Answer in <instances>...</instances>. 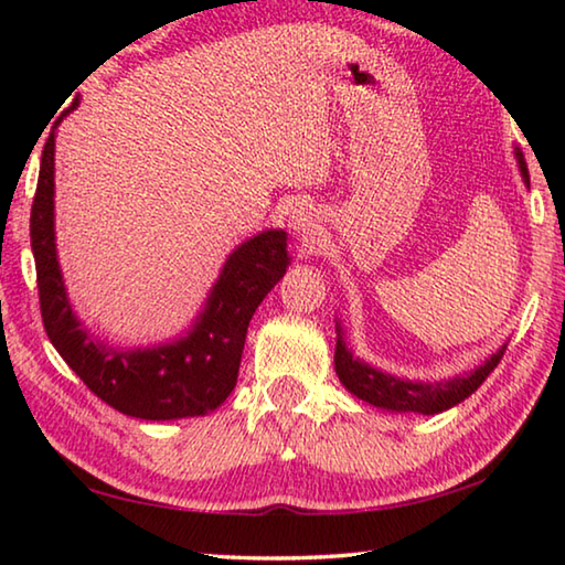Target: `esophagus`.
<instances>
[{"instance_id": "1", "label": "esophagus", "mask_w": 565, "mask_h": 565, "mask_svg": "<svg viewBox=\"0 0 565 565\" xmlns=\"http://www.w3.org/2000/svg\"><path fill=\"white\" fill-rule=\"evenodd\" d=\"M289 226L294 228V234H299L303 238H309L311 234H317L321 228V218L319 212H313L311 206H299L294 209L289 216Z\"/></svg>"}]
</instances>
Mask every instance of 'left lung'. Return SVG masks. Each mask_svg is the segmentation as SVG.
Instances as JSON below:
<instances>
[{
    "mask_svg": "<svg viewBox=\"0 0 565 565\" xmlns=\"http://www.w3.org/2000/svg\"><path fill=\"white\" fill-rule=\"evenodd\" d=\"M515 161H519L523 184L531 186L529 179V167H525V159L521 154V149H513ZM505 351L503 347L491 353L481 366H476L473 371H466L461 376L454 379H444V381H411V379H401L394 374H386L371 363L361 361L359 356H353V349L343 339V329L341 321H337V353H333V366H337L339 381L347 386L349 394H353L366 404L391 411V414H424V416H434L441 414V411L454 408L456 404H461L473 391L483 384L486 376L499 366V361Z\"/></svg>",
    "mask_w": 565,
    "mask_h": 565,
    "instance_id": "8db88e82",
    "label": "left lung"
}]
</instances>
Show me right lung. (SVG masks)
<instances>
[{
    "instance_id": "right-lung-1",
    "label": "right lung",
    "mask_w": 565,
    "mask_h": 565,
    "mask_svg": "<svg viewBox=\"0 0 565 565\" xmlns=\"http://www.w3.org/2000/svg\"><path fill=\"white\" fill-rule=\"evenodd\" d=\"M76 107L79 99L72 102L64 117ZM60 121L42 151L30 218L46 337L92 394L121 414L145 420L204 416L222 406L236 386L248 321L291 264L286 252L289 234L284 228H266L236 246L199 317L181 337L145 349L109 347L84 329L74 313L56 256L54 139Z\"/></svg>"
}]
</instances>
